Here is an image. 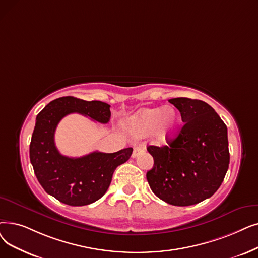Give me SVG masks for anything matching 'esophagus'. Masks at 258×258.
<instances>
[{"mask_svg": "<svg viewBox=\"0 0 258 258\" xmlns=\"http://www.w3.org/2000/svg\"><path fill=\"white\" fill-rule=\"evenodd\" d=\"M141 152H144V147H142V145H139V147H135L134 148V151H133V158H135V157H137Z\"/></svg>", "mask_w": 258, "mask_h": 258, "instance_id": "34e87169", "label": "esophagus"}]
</instances>
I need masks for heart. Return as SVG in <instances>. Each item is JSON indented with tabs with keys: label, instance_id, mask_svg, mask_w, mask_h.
<instances>
[{
	"label": "heart",
	"instance_id": "obj_1",
	"mask_svg": "<svg viewBox=\"0 0 258 258\" xmlns=\"http://www.w3.org/2000/svg\"><path fill=\"white\" fill-rule=\"evenodd\" d=\"M134 135L147 136L152 133L157 143H166L173 139L180 125V115L171 106L144 109L128 121Z\"/></svg>",
	"mask_w": 258,
	"mask_h": 258
}]
</instances>
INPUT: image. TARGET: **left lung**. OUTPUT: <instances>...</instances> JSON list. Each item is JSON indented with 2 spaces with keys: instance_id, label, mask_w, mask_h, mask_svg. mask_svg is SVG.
Masks as SVG:
<instances>
[{
  "instance_id": "1",
  "label": "left lung",
  "mask_w": 258,
  "mask_h": 258,
  "mask_svg": "<svg viewBox=\"0 0 258 258\" xmlns=\"http://www.w3.org/2000/svg\"><path fill=\"white\" fill-rule=\"evenodd\" d=\"M183 125L163 147H148L154 158L147 173L153 193L166 204L196 205L214 194L230 163L228 130L212 106L201 100L170 99Z\"/></svg>"
}]
</instances>
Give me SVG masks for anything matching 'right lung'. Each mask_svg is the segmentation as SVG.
Listing matches in <instances>:
<instances>
[{"instance_id": "add662e5", "label": "right lung", "mask_w": 258, "mask_h": 258, "mask_svg": "<svg viewBox=\"0 0 258 258\" xmlns=\"http://www.w3.org/2000/svg\"><path fill=\"white\" fill-rule=\"evenodd\" d=\"M109 107L105 102L67 96L53 100L37 116L29 145L30 162L45 192L65 205L86 206L101 198L116 167L130 159L133 149L109 154L93 152L79 158L63 156L54 144L58 123L78 113L105 124L110 119Z\"/></svg>"}]
</instances>
